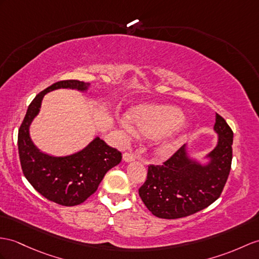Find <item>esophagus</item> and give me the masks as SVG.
Listing matches in <instances>:
<instances>
[{
  "label": "esophagus",
  "instance_id": "esophagus-1",
  "mask_svg": "<svg viewBox=\"0 0 259 259\" xmlns=\"http://www.w3.org/2000/svg\"><path fill=\"white\" fill-rule=\"evenodd\" d=\"M123 159H124L125 161H127V162L134 161V160H136V155L133 154V153H125V154L123 155Z\"/></svg>",
  "mask_w": 259,
  "mask_h": 259
}]
</instances>
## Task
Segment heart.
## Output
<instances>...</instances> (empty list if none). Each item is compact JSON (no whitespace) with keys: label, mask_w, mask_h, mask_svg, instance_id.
Masks as SVG:
<instances>
[{"label":"heart","mask_w":259,"mask_h":259,"mask_svg":"<svg viewBox=\"0 0 259 259\" xmlns=\"http://www.w3.org/2000/svg\"><path fill=\"white\" fill-rule=\"evenodd\" d=\"M132 121L142 134L155 137L154 153L165 158L178 148L187 125L181 123L182 112L174 106L150 105L138 108L132 112ZM123 127L128 134H134V128L127 121Z\"/></svg>","instance_id":"obj_1"}]
</instances>
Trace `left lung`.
Here are the masks:
<instances>
[{
    "instance_id": "obj_1",
    "label": "left lung",
    "mask_w": 259,
    "mask_h": 259,
    "mask_svg": "<svg viewBox=\"0 0 259 259\" xmlns=\"http://www.w3.org/2000/svg\"><path fill=\"white\" fill-rule=\"evenodd\" d=\"M217 147L207 166L188 159L181 146L162 165H149L146 181L138 189L144 204L157 218L180 219L197 213L220 198L231 171L233 131L217 113Z\"/></svg>"
}]
</instances>
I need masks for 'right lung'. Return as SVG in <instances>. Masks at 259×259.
Instances as JSON below:
<instances>
[{"mask_svg": "<svg viewBox=\"0 0 259 259\" xmlns=\"http://www.w3.org/2000/svg\"><path fill=\"white\" fill-rule=\"evenodd\" d=\"M60 88L83 91L88 83L79 80H62L39 92L29 104L18 130V155L23 174L42 197L66 206L78 205L97 191L104 175L122 160V153L96 138L77 154L52 157L42 154L31 142L28 128L38 114L44 96Z\"/></svg>", "mask_w": 259, "mask_h": 259, "instance_id": "add662e5", "label": "right lung"}]
</instances>
